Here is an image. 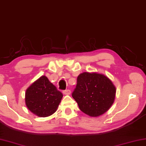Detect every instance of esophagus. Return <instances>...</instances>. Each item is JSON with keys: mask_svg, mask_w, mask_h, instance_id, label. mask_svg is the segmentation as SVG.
Masks as SVG:
<instances>
[{"mask_svg": "<svg viewBox=\"0 0 146 146\" xmlns=\"http://www.w3.org/2000/svg\"><path fill=\"white\" fill-rule=\"evenodd\" d=\"M63 94H64V95H70L71 94V92L70 90H66L63 91Z\"/></svg>", "mask_w": 146, "mask_h": 146, "instance_id": "esophagus-1", "label": "esophagus"}]
</instances>
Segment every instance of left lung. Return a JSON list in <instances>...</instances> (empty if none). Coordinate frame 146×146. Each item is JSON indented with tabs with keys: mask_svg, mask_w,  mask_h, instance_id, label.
Returning a JSON list of instances; mask_svg holds the SVG:
<instances>
[{
	"mask_svg": "<svg viewBox=\"0 0 146 146\" xmlns=\"http://www.w3.org/2000/svg\"><path fill=\"white\" fill-rule=\"evenodd\" d=\"M116 88L109 78L96 72H83L77 78L72 94L80 109L90 117H99L114 103Z\"/></svg>",
	"mask_w": 146,
	"mask_h": 146,
	"instance_id": "obj_1",
	"label": "left lung"
}]
</instances>
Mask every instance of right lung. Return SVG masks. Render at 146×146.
I'll use <instances>...</instances> for the list:
<instances>
[{"label": "right lung", "instance_id": "add662e5", "mask_svg": "<svg viewBox=\"0 0 146 146\" xmlns=\"http://www.w3.org/2000/svg\"><path fill=\"white\" fill-rule=\"evenodd\" d=\"M62 96L48 78L42 76L27 89L25 101L31 113L46 117L55 113Z\"/></svg>", "mask_w": 146, "mask_h": 146}]
</instances>
